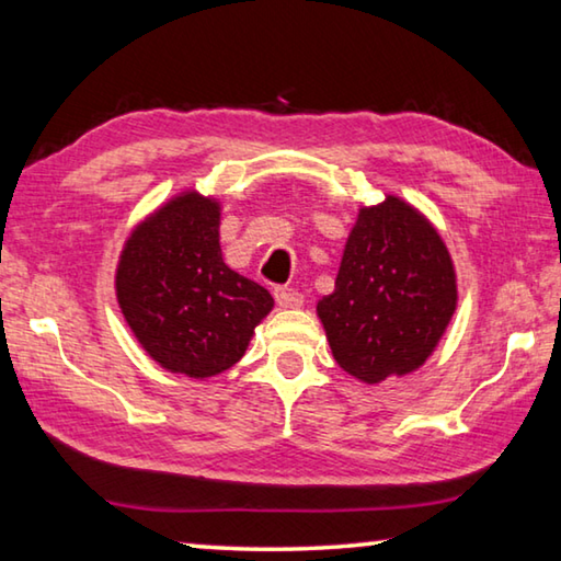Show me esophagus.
Wrapping results in <instances>:
<instances>
[{
	"mask_svg": "<svg viewBox=\"0 0 561 561\" xmlns=\"http://www.w3.org/2000/svg\"><path fill=\"white\" fill-rule=\"evenodd\" d=\"M274 299H277L279 307H284V309H297L304 304V294L299 289L277 287V289H274Z\"/></svg>",
	"mask_w": 561,
	"mask_h": 561,
	"instance_id": "34e87169",
	"label": "esophagus"
}]
</instances>
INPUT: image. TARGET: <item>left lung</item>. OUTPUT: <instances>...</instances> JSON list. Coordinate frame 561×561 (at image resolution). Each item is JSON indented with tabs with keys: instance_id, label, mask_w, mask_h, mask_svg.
Returning a JSON list of instances; mask_svg holds the SVG:
<instances>
[{
	"instance_id": "left-lung-1",
	"label": "left lung",
	"mask_w": 561,
	"mask_h": 561,
	"mask_svg": "<svg viewBox=\"0 0 561 561\" xmlns=\"http://www.w3.org/2000/svg\"><path fill=\"white\" fill-rule=\"evenodd\" d=\"M458 289L440 234L388 195L364 207L348 234L336 289L317 314L336 364L366 383L425 364L450 324Z\"/></svg>"
}]
</instances>
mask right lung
<instances>
[{"instance_id":"1","label":"right lung","mask_w":561,"mask_h":561,"mask_svg":"<svg viewBox=\"0 0 561 561\" xmlns=\"http://www.w3.org/2000/svg\"><path fill=\"white\" fill-rule=\"evenodd\" d=\"M116 294L148 356L190 378L234 366L274 307L267 289L222 262L220 205L197 193L178 195L130 232Z\"/></svg>"}]
</instances>
